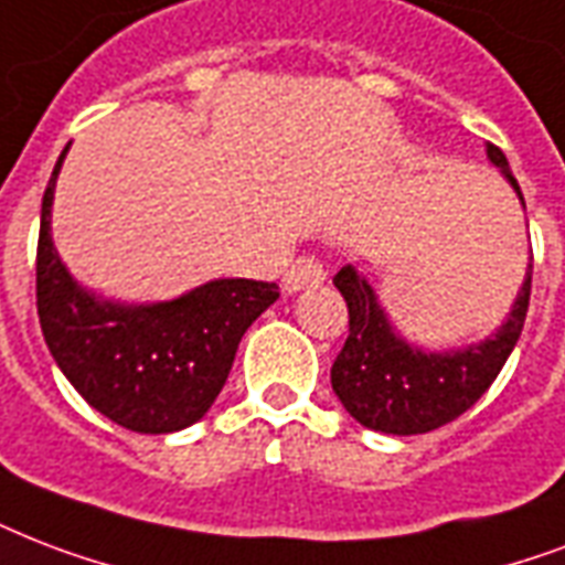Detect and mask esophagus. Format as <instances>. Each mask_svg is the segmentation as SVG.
I'll return each mask as SVG.
<instances>
[{"label":"esophagus","mask_w":565,"mask_h":565,"mask_svg":"<svg viewBox=\"0 0 565 565\" xmlns=\"http://www.w3.org/2000/svg\"><path fill=\"white\" fill-rule=\"evenodd\" d=\"M322 281H326V269H322V264L313 254H301V257H296L290 269L284 273V290L287 292L320 287Z\"/></svg>","instance_id":"esophagus-1"}]
</instances>
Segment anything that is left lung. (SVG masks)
<instances>
[{
    "label": "left lung",
    "mask_w": 565,
    "mask_h": 565,
    "mask_svg": "<svg viewBox=\"0 0 565 565\" xmlns=\"http://www.w3.org/2000/svg\"><path fill=\"white\" fill-rule=\"evenodd\" d=\"M486 153L522 198L503 150L486 145ZM531 275L533 257L510 317L492 338L465 350L424 352L399 338L373 287L343 266L334 287L350 308V338L331 364V387L343 408L361 426L387 436H420L456 420L489 391L519 343L531 305Z\"/></svg>",
    "instance_id": "obj_1"
}]
</instances>
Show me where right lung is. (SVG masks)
Masks as SVG:
<instances>
[{
    "label": "right lung",
    "instance_id": "1",
    "mask_svg": "<svg viewBox=\"0 0 565 565\" xmlns=\"http://www.w3.org/2000/svg\"><path fill=\"white\" fill-rule=\"evenodd\" d=\"M67 148L41 204L38 317L43 340L82 399L118 426L145 436L186 429L213 406L239 340L278 299V284L218 278L157 305L103 301L79 287L50 236L55 178Z\"/></svg>",
    "mask_w": 565,
    "mask_h": 565
}]
</instances>
